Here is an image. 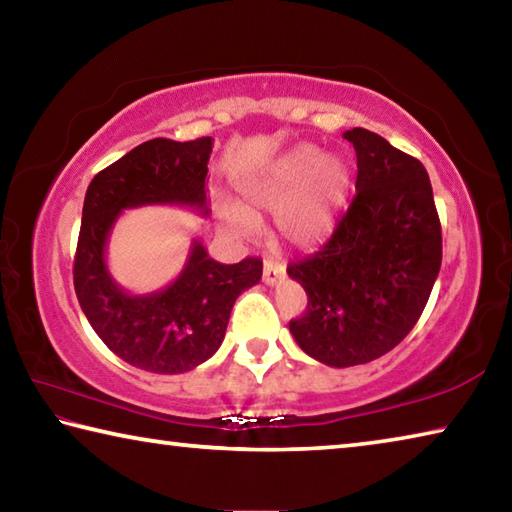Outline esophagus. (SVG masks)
<instances>
[{
    "mask_svg": "<svg viewBox=\"0 0 512 512\" xmlns=\"http://www.w3.org/2000/svg\"><path fill=\"white\" fill-rule=\"evenodd\" d=\"M284 277V266L273 262V259H266L264 262V273H262V280L264 284H277Z\"/></svg>",
    "mask_w": 512,
    "mask_h": 512,
    "instance_id": "1",
    "label": "esophagus"
}]
</instances>
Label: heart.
Returning a JSON list of instances; mask_svg holds the SVG:
<instances>
[{
    "instance_id": "1",
    "label": "heart",
    "mask_w": 512,
    "mask_h": 512,
    "mask_svg": "<svg viewBox=\"0 0 512 512\" xmlns=\"http://www.w3.org/2000/svg\"><path fill=\"white\" fill-rule=\"evenodd\" d=\"M352 185L350 162L339 153H320L311 144L298 146L271 167L239 183L241 207L225 210V221L241 237H253L259 212L275 214L282 241L314 248L332 235Z\"/></svg>"
}]
</instances>
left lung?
Segmentation results:
<instances>
[{
	"mask_svg": "<svg viewBox=\"0 0 512 512\" xmlns=\"http://www.w3.org/2000/svg\"><path fill=\"white\" fill-rule=\"evenodd\" d=\"M357 151V196L327 244L287 273L307 293L293 339L332 368L391 352L431 296L443 235L429 173L420 160L366 128L343 133Z\"/></svg>",
	"mask_w": 512,
	"mask_h": 512,
	"instance_id": "8db88e82",
	"label": "left lung"
}]
</instances>
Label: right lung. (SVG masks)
Returning <instances> with one entry per match:
<instances>
[{
    "label": "right lung",
    "mask_w": 512,
    "mask_h": 512,
    "mask_svg": "<svg viewBox=\"0 0 512 512\" xmlns=\"http://www.w3.org/2000/svg\"><path fill=\"white\" fill-rule=\"evenodd\" d=\"M212 144V137H155L99 171L85 192L74 257L76 298L119 359L158 375L194 370L219 350L235 300L262 280V262L246 257L221 264L194 239L176 280L151 293H128L108 271V239L121 212L133 207L180 205L210 216L205 178Z\"/></svg>",
    "instance_id": "add662e5"
}]
</instances>
